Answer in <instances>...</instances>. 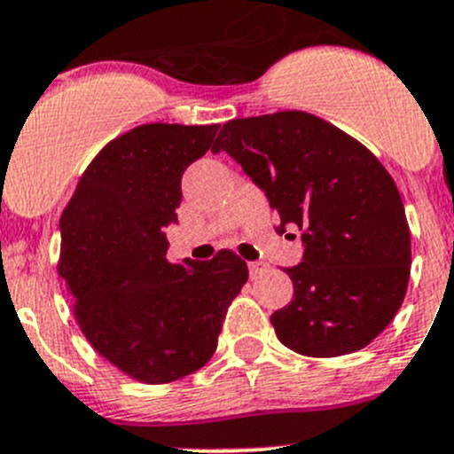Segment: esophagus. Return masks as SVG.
Segmentation results:
<instances>
[{
	"instance_id": "1",
	"label": "esophagus",
	"mask_w": 454,
	"mask_h": 454,
	"mask_svg": "<svg viewBox=\"0 0 454 454\" xmlns=\"http://www.w3.org/2000/svg\"><path fill=\"white\" fill-rule=\"evenodd\" d=\"M248 270H250V278H259L261 274L268 272V263H263V261H253V263H248Z\"/></svg>"
}]
</instances>
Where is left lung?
Returning <instances> with one entry per match:
<instances>
[{
  "mask_svg": "<svg viewBox=\"0 0 454 454\" xmlns=\"http://www.w3.org/2000/svg\"><path fill=\"white\" fill-rule=\"evenodd\" d=\"M226 151L281 217L299 228L303 261L286 268L292 303L270 320L296 354L333 358L367 347L404 301L411 231L387 168L364 145L308 112L228 121Z\"/></svg>",
  "mask_w": 454,
  "mask_h": 454,
  "instance_id": "1",
  "label": "left lung"
}]
</instances>
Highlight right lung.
Here are the masks:
<instances>
[{
  "label": "right lung",
  "instance_id": "1",
  "mask_svg": "<svg viewBox=\"0 0 454 454\" xmlns=\"http://www.w3.org/2000/svg\"><path fill=\"white\" fill-rule=\"evenodd\" d=\"M219 125H140L100 149L61 215L59 274L83 336L107 363L145 384L204 367L248 265L231 250L171 263L182 173Z\"/></svg>",
  "mask_w": 454,
  "mask_h": 454
}]
</instances>
